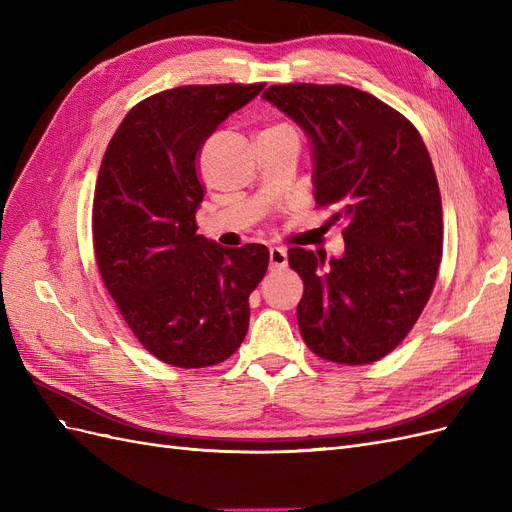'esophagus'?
<instances>
[{"instance_id":"obj_1","label":"esophagus","mask_w":512,"mask_h":512,"mask_svg":"<svg viewBox=\"0 0 512 512\" xmlns=\"http://www.w3.org/2000/svg\"><path fill=\"white\" fill-rule=\"evenodd\" d=\"M286 262H288V256H286L284 247H271V250H269L271 269H282V267H286Z\"/></svg>"}]
</instances>
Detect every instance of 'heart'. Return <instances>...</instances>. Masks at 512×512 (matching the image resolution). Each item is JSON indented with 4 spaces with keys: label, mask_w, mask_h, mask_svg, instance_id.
<instances>
[{
    "label": "heart",
    "mask_w": 512,
    "mask_h": 512,
    "mask_svg": "<svg viewBox=\"0 0 512 512\" xmlns=\"http://www.w3.org/2000/svg\"><path fill=\"white\" fill-rule=\"evenodd\" d=\"M277 128H290V126H286V123H280V126H273V128H269V130H277Z\"/></svg>",
    "instance_id": "b5f03b06"
}]
</instances>
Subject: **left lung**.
I'll list each match as a JSON object with an SVG mask.
<instances>
[{
    "mask_svg": "<svg viewBox=\"0 0 512 512\" xmlns=\"http://www.w3.org/2000/svg\"><path fill=\"white\" fill-rule=\"evenodd\" d=\"M262 98L312 138L316 205L333 207L346 250L290 247L303 280L297 322L324 361L393 352L425 309L442 260V198L421 134L393 106L348 85H271Z\"/></svg>",
    "mask_w": 512,
    "mask_h": 512,
    "instance_id": "8db88e82",
    "label": "left lung"
}]
</instances>
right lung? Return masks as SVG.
Returning a JSON list of instances; mask_svg holds the SVG:
<instances>
[{"label": "right lung", "mask_w": 512, "mask_h": 512, "mask_svg": "<svg viewBox=\"0 0 512 512\" xmlns=\"http://www.w3.org/2000/svg\"><path fill=\"white\" fill-rule=\"evenodd\" d=\"M265 83L183 85L138 102L100 164L91 211L102 282L141 346L181 369L226 361L250 324V294L269 267L260 243L196 235L207 138Z\"/></svg>", "instance_id": "obj_1"}]
</instances>
